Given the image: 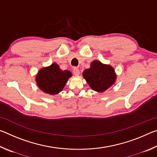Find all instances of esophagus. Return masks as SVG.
Wrapping results in <instances>:
<instances>
[{
	"instance_id": "esophagus-1",
	"label": "esophagus",
	"mask_w": 157,
	"mask_h": 157,
	"mask_svg": "<svg viewBox=\"0 0 157 157\" xmlns=\"http://www.w3.org/2000/svg\"><path fill=\"white\" fill-rule=\"evenodd\" d=\"M73 72L74 73V75H79V70L78 68L77 67H74L73 69Z\"/></svg>"
}]
</instances>
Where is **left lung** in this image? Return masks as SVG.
<instances>
[{"label": "left lung", "instance_id": "8db88e82", "mask_svg": "<svg viewBox=\"0 0 157 157\" xmlns=\"http://www.w3.org/2000/svg\"><path fill=\"white\" fill-rule=\"evenodd\" d=\"M83 77L91 88L98 92H103L112 85L116 79L113 68L95 60L91 68L83 72Z\"/></svg>", "mask_w": 157, "mask_h": 157}]
</instances>
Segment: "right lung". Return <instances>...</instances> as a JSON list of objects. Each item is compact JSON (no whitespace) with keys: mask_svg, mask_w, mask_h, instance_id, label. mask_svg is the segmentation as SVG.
<instances>
[{"mask_svg":"<svg viewBox=\"0 0 157 157\" xmlns=\"http://www.w3.org/2000/svg\"><path fill=\"white\" fill-rule=\"evenodd\" d=\"M72 74L68 71H62L57 63L43 68L36 76L37 85L44 92L55 95L62 91Z\"/></svg>","mask_w":157,"mask_h":157,"instance_id":"add662e5","label":"right lung"}]
</instances>
